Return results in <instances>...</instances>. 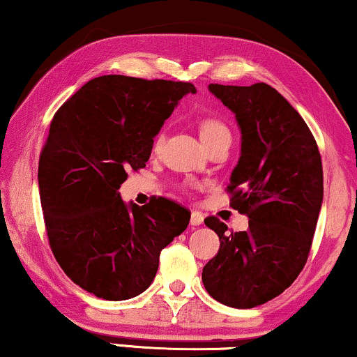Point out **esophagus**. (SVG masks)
I'll use <instances>...</instances> for the list:
<instances>
[{
  "mask_svg": "<svg viewBox=\"0 0 357 357\" xmlns=\"http://www.w3.org/2000/svg\"><path fill=\"white\" fill-rule=\"evenodd\" d=\"M190 222H192V226H199V224H203V214L199 211H193Z\"/></svg>",
  "mask_w": 357,
  "mask_h": 357,
  "instance_id": "34e87169",
  "label": "esophagus"
}]
</instances>
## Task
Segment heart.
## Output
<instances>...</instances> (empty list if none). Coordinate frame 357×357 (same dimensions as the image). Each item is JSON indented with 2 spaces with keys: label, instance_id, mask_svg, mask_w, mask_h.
<instances>
[{
  "label": "heart",
  "instance_id": "obj_1",
  "mask_svg": "<svg viewBox=\"0 0 357 357\" xmlns=\"http://www.w3.org/2000/svg\"><path fill=\"white\" fill-rule=\"evenodd\" d=\"M198 131H199V136H202L203 143L206 146L213 144L214 141L218 139L231 138V130H229V126L224 123L221 119H218V116H203V119L198 121ZM162 139H164V133L162 131H159V133L155 135L154 143H153L154 151L159 149V146L162 144Z\"/></svg>",
  "mask_w": 357,
  "mask_h": 357
}]
</instances>
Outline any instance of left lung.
Instances as JSON below:
<instances>
[{"label":"left lung","mask_w":357,"mask_h":357,"mask_svg":"<svg viewBox=\"0 0 357 357\" xmlns=\"http://www.w3.org/2000/svg\"><path fill=\"white\" fill-rule=\"evenodd\" d=\"M209 91L242 131L226 190L231 206L248 218V231L227 232L216 216L204 219L221 245L202 278L213 299L252 309L287 289L309 258L324 199L321 155L299 112L266 82L209 84Z\"/></svg>","instance_id":"1"}]
</instances>
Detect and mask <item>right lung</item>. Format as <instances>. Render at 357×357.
<instances>
[{
  "label": "right lung",
  "instance_id": "add662e5",
  "mask_svg": "<svg viewBox=\"0 0 357 357\" xmlns=\"http://www.w3.org/2000/svg\"><path fill=\"white\" fill-rule=\"evenodd\" d=\"M192 82L121 75L86 82L53 116L38 190L48 243L73 282L125 301L153 282L159 255L187 229L190 213L167 198L121 202L128 170L146 167L154 136Z\"/></svg>",
  "mask_w": 357,
  "mask_h": 357
}]
</instances>
